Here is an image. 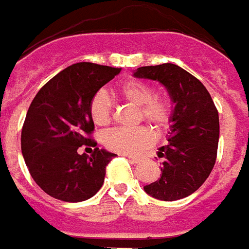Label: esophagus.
<instances>
[{"label":"esophagus","instance_id":"1","mask_svg":"<svg viewBox=\"0 0 249 249\" xmlns=\"http://www.w3.org/2000/svg\"><path fill=\"white\" fill-rule=\"evenodd\" d=\"M128 159H130L132 163H141L144 160V158L143 157H128Z\"/></svg>","mask_w":249,"mask_h":249}]
</instances>
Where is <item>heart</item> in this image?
<instances>
[{"label":"heart","mask_w":249,"mask_h":249,"mask_svg":"<svg viewBox=\"0 0 249 249\" xmlns=\"http://www.w3.org/2000/svg\"><path fill=\"white\" fill-rule=\"evenodd\" d=\"M119 97L139 106V119L151 123L157 130H162L171 118V102L163 94H154V89L144 81H127L117 89ZM89 114L97 127H106L111 121V103L105 91H98L89 105ZM154 132L147 127L131 130L118 128L105 137V147L122 155H134L151 146Z\"/></svg>","instance_id":"b5f03b06"}]
</instances>
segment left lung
I'll return each instance as SVG.
<instances>
[{
	"label": "left lung",
	"instance_id": "left-lung-1",
	"mask_svg": "<svg viewBox=\"0 0 249 249\" xmlns=\"http://www.w3.org/2000/svg\"><path fill=\"white\" fill-rule=\"evenodd\" d=\"M135 78L162 83L172 102L168 144L160 178L144 186L150 196L179 200L196 191L215 166L219 143V114L210 92L192 74L174 63L138 67Z\"/></svg>",
	"mask_w": 249,
	"mask_h": 249
}]
</instances>
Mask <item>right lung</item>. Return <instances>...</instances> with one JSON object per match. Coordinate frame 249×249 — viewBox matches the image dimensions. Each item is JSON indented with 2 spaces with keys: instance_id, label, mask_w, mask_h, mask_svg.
I'll use <instances>...</instances> for the list:
<instances>
[{
  "instance_id": "right-lung-1",
  "label": "right lung",
  "mask_w": 249,
  "mask_h": 249,
  "mask_svg": "<svg viewBox=\"0 0 249 249\" xmlns=\"http://www.w3.org/2000/svg\"><path fill=\"white\" fill-rule=\"evenodd\" d=\"M121 70L74 63L53 77L33 99L22 127L21 150L34 182L50 196L77 203L101 190L106 166L117 155L96 147L89 157L77 148L97 146L89 138L94 130L89 105Z\"/></svg>"
}]
</instances>
